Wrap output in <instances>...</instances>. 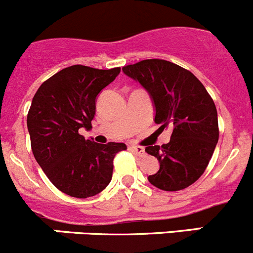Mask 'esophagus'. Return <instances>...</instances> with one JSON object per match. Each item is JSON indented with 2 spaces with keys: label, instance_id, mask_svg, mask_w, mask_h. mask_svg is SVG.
Here are the masks:
<instances>
[{
  "label": "esophagus",
  "instance_id": "esophagus-1",
  "mask_svg": "<svg viewBox=\"0 0 253 253\" xmlns=\"http://www.w3.org/2000/svg\"><path fill=\"white\" fill-rule=\"evenodd\" d=\"M131 149H132V152H133L136 155H138V157H144L145 155L144 148L138 147V145H132Z\"/></svg>",
  "mask_w": 253,
  "mask_h": 253
}]
</instances>
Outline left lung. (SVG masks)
<instances>
[{"mask_svg": "<svg viewBox=\"0 0 253 253\" xmlns=\"http://www.w3.org/2000/svg\"><path fill=\"white\" fill-rule=\"evenodd\" d=\"M122 71L148 91L159 129H172L169 143L145 147L160 165L148 181L164 191L188 187L205 172L218 143L213 99L193 73L169 61L143 60Z\"/></svg>", "mask_w": 253, "mask_h": 253, "instance_id": "8db88e82", "label": "left lung"}]
</instances>
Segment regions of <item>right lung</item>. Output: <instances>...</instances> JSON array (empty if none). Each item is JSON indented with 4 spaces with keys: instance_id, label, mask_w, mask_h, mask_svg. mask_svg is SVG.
Wrapping results in <instances>:
<instances>
[{
    "instance_id": "1",
    "label": "right lung",
    "mask_w": 253,
    "mask_h": 253,
    "mask_svg": "<svg viewBox=\"0 0 253 253\" xmlns=\"http://www.w3.org/2000/svg\"><path fill=\"white\" fill-rule=\"evenodd\" d=\"M120 71L71 66L45 81L33 98L27 117L33 154L53 186L71 197L100 193L111 181L115 155L127 148L79 134L91 129L96 96Z\"/></svg>"
}]
</instances>
